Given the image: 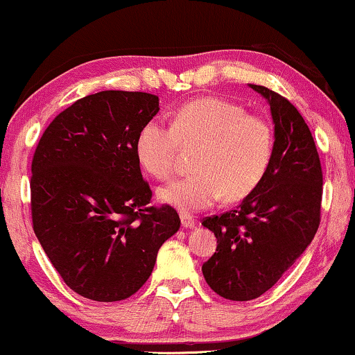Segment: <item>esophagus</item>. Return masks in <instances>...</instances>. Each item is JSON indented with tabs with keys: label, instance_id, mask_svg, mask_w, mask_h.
Masks as SVG:
<instances>
[{
	"label": "esophagus",
	"instance_id": "34e87169",
	"mask_svg": "<svg viewBox=\"0 0 355 355\" xmlns=\"http://www.w3.org/2000/svg\"><path fill=\"white\" fill-rule=\"evenodd\" d=\"M181 223H182V227H186V228H194L196 218L189 214H181Z\"/></svg>",
	"mask_w": 355,
	"mask_h": 355
}]
</instances>
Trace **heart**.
<instances>
[{
    "label": "heart",
    "instance_id": "1",
    "mask_svg": "<svg viewBox=\"0 0 355 355\" xmlns=\"http://www.w3.org/2000/svg\"><path fill=\"white\" fill-rule=\"evenodd\" d=\"M184 146L200 145L196 173L159 189V199L184 214L209 209L225 196L241 200L256 191L274 155V130L264 117L228 99L199 98L181 105L174 122H146L137 137L140 164L156 179L176 173Z\"/></svg>",
    "mask_w": 355,
    "mask_h": 355
}]
</instances>
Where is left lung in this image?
Masks as SVG:
<instances>
[{
    "mask_svg": "<svg viewBox=\"0 0 355 355\" xmlns=\"http://www.w3.org/2000/svg\"><path fill=\"white\" fill-rule=\"evenodd\" d=\"M251 87L269 101L274 119L268 174L236 209L202 220L217 236V252L202 272L215 293L233 302L268 292L306 250L320 227L323 197L320 155L300 112L269 87Z\"/></svg>",
    "mask_w": 355,
    "mask_h": 355,
    "instance_id": "obj_1",
    "label": "left lung"
}]
</instances>
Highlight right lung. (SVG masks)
I'll use <instances>...</instances> for the list:
<instances>
[{
  "label": "right lung",
  "mask_w": 355,
  "mask_h": 355,
  "mask_svg": "<svg viewBox=\"0 0 355 355\" xmlns=\"http://www.w3.org/2000/svg\"><path fill=\"white\" fill-rule=\"evenodd\" d=\"M158 96L101 91L60 112L32 158V228L57 272L94 302L132 297L158 250L181 227L171 205H150L137 137Z\"/></svg>",
  "instance_id": "1"
}]
</instances>
